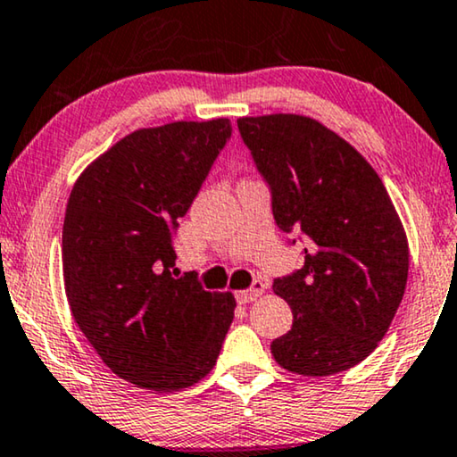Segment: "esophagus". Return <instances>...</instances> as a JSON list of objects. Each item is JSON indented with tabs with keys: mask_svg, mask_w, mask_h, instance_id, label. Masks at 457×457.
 <instances>
[{
	"mask_svg": "<svg viewBox=\"0 0 457 457\" xmlns=\"http://www.w3.org/2000/svg\"><path fill=\"white\" fill-rule=\"evenodd\" d=\"M263 292H265V284L261 282V279H257V282H253L251 288L236 292V299H238V303H251L254 299H259Z\"/></svg>",
	"mask_w": 457,
	"mask_h": 457,
	"instance_id": "1",
	"label": "esophagus"
}]
</instances>
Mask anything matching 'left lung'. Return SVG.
Returning a JSON list of instances; mask_svg holds the SVG:
<instances>
[{
  "label": "left lung",
  "instance_id": "1",
  "mask_svg": "<svg viewBox=\"0 0 457 457\" xmlns=\"http://www.w3.org/2000/svg\"><path fill=\"white\" fill-rule=\"evenodd\" d=\"M238 129L278 228L307 242L305 265L273 282L292 309L273 360L301 376L345 372L378 346L403 299V223L372 165L320 120L278 112L242 117Z\"/></svg>",
  "mask_w": 457,
  "mask_h": 457
}]
</instances>
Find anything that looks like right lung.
Returning <instances> with one entry per match:
<instances>
[{
    "label": "right lung",
    "instance_id": "add662e5",
    "mask_svg": "<svg viewBox=\"0 0 457 457\" xmlns=\"http://www.w3.org/2000/svg\"><path fill=\"white\" fill-rule=\"evenodd\" d=\"M229 136L223 117L137 129L72 186L62 228L71 313L102 361L139 388L203 380L234 320L232 292L172 276L173 232Z\"/></svg>",
    "mask_w": 457,
    "mask_h": 457
}]
</instances>
